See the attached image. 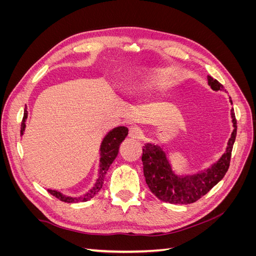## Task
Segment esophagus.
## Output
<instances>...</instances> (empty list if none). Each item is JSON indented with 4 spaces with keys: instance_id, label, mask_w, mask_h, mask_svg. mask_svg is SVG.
I'll return each instance as SVG.
<instances>
[{
    "instance_id": "esophagus-1",
    "label": "esophagus",
    "mask_w": 256,
    "mask_h": 256,
    "mask_svg": "<svg viewBox=\"0 0 256 256\" xmlns=\"http://www.w3.org/2000/svg\"><path fill=\"white\" fill-rule=\"evenodd\" d=\"M142 136H143L142 130L138 128V127H136V126L129 127L128 136L130 138H134V140H140V138H142Z\"/></svg>"
}]
</instances>
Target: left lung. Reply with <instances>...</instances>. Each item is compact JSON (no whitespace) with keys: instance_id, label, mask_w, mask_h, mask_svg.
Instances as JSON below:
<instances>
[{"instance_id":"1","label":"left lung","mask_w":256,"mask_h":256,"mask_svg":"<svg viewBox=\"0 0 256 256\" xmlns=\"http://www.w3.org/2000/svg\"><path fill=\"white\" fill-rule=\"evenodd\" d=\"M208 84L214 90H221L223 85L208 76ZM230 104L233 102L230 100ZM234 130L228 141L226 152L210 168L196 175L177 176L173 173L166 152L159 146L146 144L143 146V172L150 190L162 202L171 204H191L196 202L210 191L228 172L232 150L237 134V122L234 109L232 110Z\"/></svg>"}]
</instances>
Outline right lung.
Here are the masks:
<instances>
[{
  "instance_id": "1",
  "label": "right lung",
  "mask_w": 256,
  "mask_h": 256,
  "mask_svg": "<svg viewBox=\"0 0 256 256\" xmlns=\"http://www.w3.org/2000/svg\"><path fill=\"white\" fill-rule=\"evenodd\" d=\"M26 118H28V111H26V106L24 114H23V118L21 122V131H20L21 136L23 134V131H24V128H26ZM127 134H128V129L126 127H118V128H114L106 136V138H104V141L102 143V147H100V170H99L98 180L94 186V188H92L88 193H86L84 196L79 198H69V196H63L62 193L56 190H50V189H48V192L53 196H56V198L62 200V202H65V203L86 202V200L94 198L96 193L99 192L100 189L102 188L104 180L108 170H109L110 166L112 164V162L115 160V158L118 157L120 145L124 140H125Z\"/></svg>"
}]
</instances>
